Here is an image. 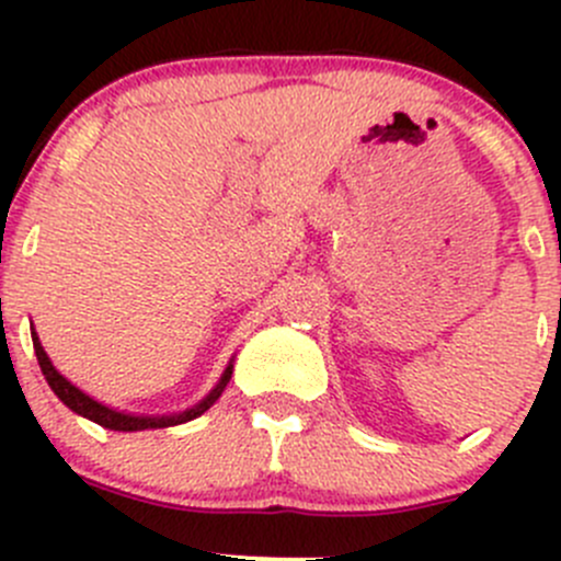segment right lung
<instances>
[{
    "label": "right lung",
    "mask_w": 561,
    "mask_h": 561,
    "mask_svg": "<svg viewBox=\"0 0 561 561\" xmlns=\"http://www.w3.org/2000/svg\"><path fill=\"white\" fill-rule=\"evenodd\" d=\"M32 342H35V355H37V364L39 369H43L45 380H48L50 390H54L56 396H59L61 401H65L67 407H70L72 412H78V415L89 417V421L100 423L103 428H113V432H144V428H165V426H175V423H186L192 421V417L203 415V412L208 410V407L214 404V401L219 399V393H222L225 386L230 382V375H233V366H228L222 375V380H219V386L211 390V393L206 396V399L201 401L197 407H192V410L181 412V415H162V417H146V415H124V412H116L111 410V407L100 404V401H94L92 396H87L83 390H78L72 382H67L65 377L59 375V371L54 369V364L48 360V355H45L43 344H39L37 333L32 331Z\"/></svg>",
    "instance_id": "obj_1"
}]
</instances>
